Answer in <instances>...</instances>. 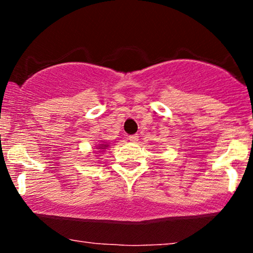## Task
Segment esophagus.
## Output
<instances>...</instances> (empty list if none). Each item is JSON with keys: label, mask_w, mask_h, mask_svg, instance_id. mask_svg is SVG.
<instances>
[{"label": "esophagus", "mask_w": 253, "mask_h": 253, "mask_svg": "<svg viewBox=\"0 0 253 253\" xmlns=\"http://www.w3.org/2000/svg\"><path fill=\"white\" fill-rule=\"evenodd\" d=\"M138 134H133V135H129L128 136V140L132 141V143H136V140H138Z\"/></svg>", "instance_id": "1"}]
</instances>
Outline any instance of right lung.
I'll return each mask as SVG.
<instances>
[{
	"label": "right lung",
	"instance_id": "1",
	"mask_svg": "<svg viewBox=\"0 0 253 253\" xmlns=\"http://www.w3.org/2000/svg\"><path fill=\"white\" fill-rule=\"evenodd\" d=\"M107 146H108V145H104V146H103V145H102V146H101V147H100V149H106V147H107Z\"/></svg>",
	"mask_w": 253,
	"mask_h": 253
}]
</instances>
